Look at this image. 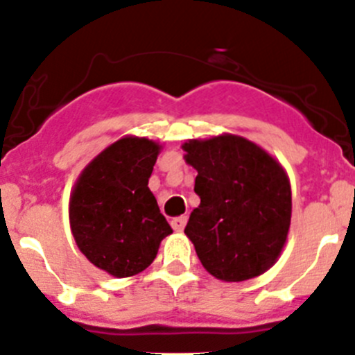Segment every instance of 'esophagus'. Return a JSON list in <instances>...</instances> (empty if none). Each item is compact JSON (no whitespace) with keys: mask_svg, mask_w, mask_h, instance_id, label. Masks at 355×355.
<instances>
[{"mask_svg":"<svg viewBox=\"0 0 355 355\" xmlns=\"http://www.w3.org/2000/svg\"><path fill=\"white\" fill-rule=\"evenodd\" d=\"M185 224H187V217H185V215H180V217H175L173 220H171V227H173L175 231H178V233H180V231H184Z\"/></svg>","mask_w":355,"mask_h":355,"instance_id":"esophagus-1","label":"esophagus"}]
</instances>
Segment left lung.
Wrapping results in <instances>:
<instances>
[{
	"mask_svg": "<svg viewBox=\"0 0 355 355\" xmlns=\"http://www.w3.org/2000/svg\"><path fill=\"white\" fill-rule=\"evenodd\" d=\"M198 171L194 208L184 233L201 264L224 282L259 277L277 263L291 227V184L264 148L236 135L182 145Z\"/></svg>",
	"mask_w": 355,
	"mask_h": 355,
	"instance_id": "8db88e82",
	"label": "left lung"
}]
</instances>
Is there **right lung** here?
<instances>
[{"label": "right lung", "mask_w": 355, "mask_h": 355, "mask_svg": "<svg viewBox=\"0 0 355 355\" xmlns=\"http://www.w3.org/2000/svg\"><path fill=\"white\" fill-rule=\"evenodd\" d=\"M161 145L124 137L96 155L69 198V226L80 252L117 278L140 273L173 233L148 189Z\"/></svg>", "instance_id": "right-lung-1"}]
</instances>
